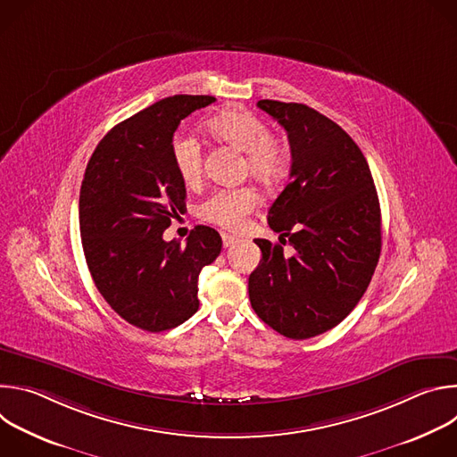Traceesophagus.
I'll return each mask as SVG.
<instances>
[{
	"instance_id": "esophagus-1",
	"label": "esophagus",
	"mask_w": 457,
	"mask_h": 457,
	"mask_svg": "<svg viewBox=\"0 0 457 457\" xmlns=\"http://www.w3.org/2000/svg\"><path fill=\"white\" fill-rule=\"evenodd\" d=\"M235 242H237L235 237H231V235H228V233H222V245H224V247H229V245H233Z\"/></svg>"
}]
</instances>
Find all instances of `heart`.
Returning <instances> with one entry per match:
<instances>
[{
	"mask_svg": "<svg viewBox=\"0 0 457 457\" xmlns=\"http://www.w3.org/2000/svg\"><path fill=\"white\" fill-rule=\"evenodd\" d=\"M206 129L215 139L244 152V170L251 177L270 180L284 171L287 161L286 146L270 134V126L258 115L242 108H226L206 120ZM171 161L182 182H199L203 150L197 141L177 136L171 143ZM258 203V193L247 186L217 189L201 203L199 217L226 229H238Z\"/></svg>",
	"mask_w": 457,
	"mask_h": 457,
	"instance_id": "obj_1",
	"label": "heart"
}]
</instances>
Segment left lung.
<instances>
[{"label": "left lung", "mask_w": 457, "mask_h": 457, "mask_svg": "<svg viewBox=\"0 0 457 457\" xmlns=\"http://www.w3.org/2000/svg\"><path fill=\"white\" fill-rule=\"evenodd\" d=\"M287 132L291 175L268 212L281 244L254 238L262 251L249 275L258 318L291 340L329 331L367 291L381 251V213L369 164L335 120L300 103H256Z\"/></svg>", "instance_id": "obj_1"}]
</instances>
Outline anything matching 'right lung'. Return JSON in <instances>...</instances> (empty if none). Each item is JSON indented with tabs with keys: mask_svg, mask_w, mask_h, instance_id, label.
<instances>
[{
	"mask_svg": "<svg viewBox=\"0 0 457 457\" xmlns=\"http://www.w3.org/2000/svg\"><path fill=\"white\" fill-rule=\"evenodd\" d=\"M212 96H173L113 126L94 150L79 193V229L90 275L108 305L150 333L177 328L199 309V275L222 249L195 226L186 245L162 233L184 210L171 161L173 134Z\"/></svg>",
	"mask_w": 457,
	"mask_h": 457,
	"instance_id": "right-lung-1",
	"label": "right lung"
}]
</instances>
